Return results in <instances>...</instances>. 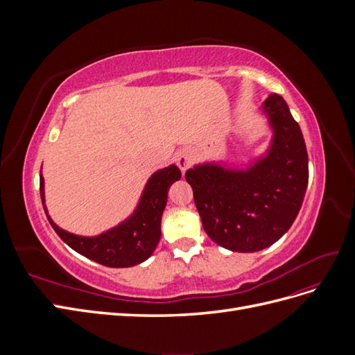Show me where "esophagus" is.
Masks as SVG:
<instances>
[{"mask_svg":"<svg viewBox=\"0 0 355 355\" xmlns=\"http://www.w3.org/2000/svg\"><path fill=\"white\" fill-rule=\"evenodd\" d=\"M176 163H178V166H179V168L182 171H187L191 167V164H192V155H191V153L187 151V149L178 153Z\"/></svg>","mask_w":355,"mask_h":355,"instance_id":"esophagus-1","label":"esophagus"}]
</instances>
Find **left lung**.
Here are the masks:
<instances>
[{"label":"left lung","instance_id":"1","mask_svg":"<svg viewBox=\"0 0 355 355\" xmlns=\"http://www.w3.org/2000/svg\"><path fill=\"white\" fill-rule=\"evenodd\" d=\"M262 111L272 130L265 155L245 168L202 163L185 173L204 231L231 252H259L280 240L308 187L305 141L286 101L272 93Z\"/></svg>","mask_w":355,"mask_h":355}]
</instances>
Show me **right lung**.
<instances>
[{
	"instance_id": "obj_1",
	"label": "right lung",
	"mask_w": 355,
	"mask_h": 355,
	"mask_svg": "<svg viewBox=\"0 0 355 355\" xmlns=\"http://www.w3.org/2000/svg\"><path fill=\"white\" fill-rule=\"evenodd\" d=\"M180 176L175 164L155 171L148 179L132 216L94 237L71 234L51 220L46 207L42 175H40V194L50 225L71 249L105 266L128 268L142 263L154 253L161 237V216L167 204V192Z\"/></svg>"
}]
</instances>
